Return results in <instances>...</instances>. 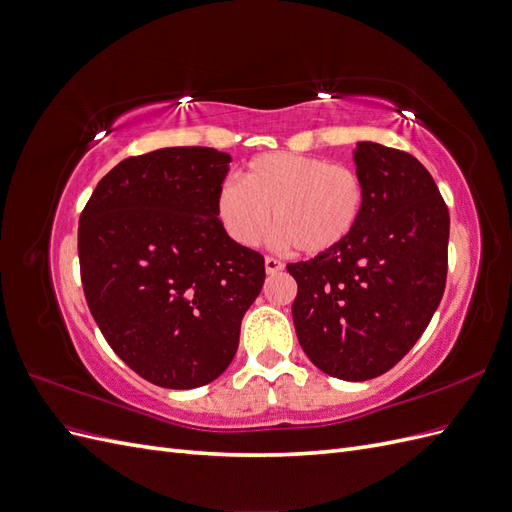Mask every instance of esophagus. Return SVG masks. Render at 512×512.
I'll return each instance as SVG.
<instances>
[{
  "mask_svg": "<svg viewBox=\"0 0 512 512\" xmlns=\"http://www.w3.org/2000/svg\"><path fill=\"white\" fill-rule=\"evenodd\" d=\"M284 269V265L277 258H273V256H267L265 258V271L269 273V275H273V273H280Z\"/></svg>",
  "mask_w": 512,
  "mask_h": 512,
  "instance_id": "obj_1",
  "label": "esophagus"
}]
</instances>
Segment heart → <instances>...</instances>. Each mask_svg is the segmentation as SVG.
Segmentation results:
<instances>
[{
	"label": "heart",
	"instance_id": "obj_1",
	"mask_svg": "<svg viewBox=\"0 0 512 512\" xmlns=\"http://www.w3.org/2000/svg\"><path fill=\"white\" fill-rule=\"evenodd\" d=\"M365 183L344 164L297 153H265L245 166L241 181L218 190V218L232 241L256 247L271 222L275 241L320 256L342 247L365 211Z\"/></svg>",
	"mask_w": 512,
	"mask_h": 512
}]
</instances>
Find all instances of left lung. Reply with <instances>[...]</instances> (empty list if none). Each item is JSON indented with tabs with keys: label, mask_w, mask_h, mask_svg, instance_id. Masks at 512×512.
I'll use <instances>...</instances> for the list:
<instances>
[{
	"label": "left lung",
	"mask_w": 512,
	"mask_h": 512,
	"mask_svg": "<svg viewBox=\"0 0 512 512\" xmlns=\"http://www.w3.org/2000/svg\"><path fill=\"white\" fill-rule=\"evenodd\" d=\"M365 211L335 252L292 262V320L318 369L339 380L382 376L418 342L448 269L451 218L429 170L406 151L356 143Z\"/></svg>",
	"instance_id": "8db88e82"
}]
</instances>
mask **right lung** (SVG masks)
I'll return each instance as SVG.
<instances>
[{
    "instance_id": "obj_1",
    "label": "right lung",
    "mask_w": 512,
    "mask_h": 512,
    "mask_svg": "<svg viewBox=\"0 0 512 512\" xmlns=\"http://www.w3.org/2000/svg\"><path fill=\"white\" fill-rule=\"evenodd\" d=\"M230 156L166 147L119 162L79 220L89 312L119 359L164 389L222 376L265 258L228 237L218 190Z\"/></svg>"
}]
</instances>
